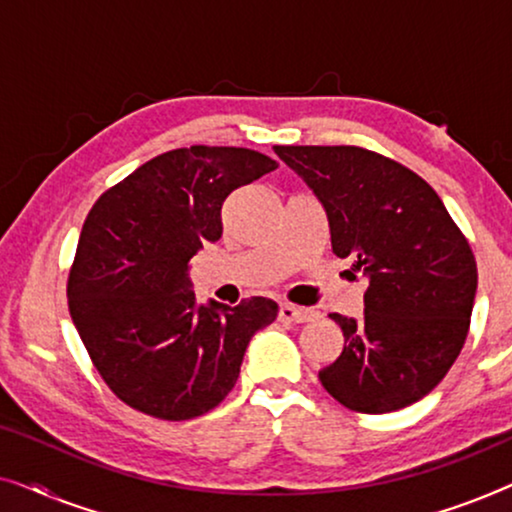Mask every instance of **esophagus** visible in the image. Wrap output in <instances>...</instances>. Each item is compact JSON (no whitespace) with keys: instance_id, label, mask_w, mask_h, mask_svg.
I'll return each mask as SVG.
<instances>
[{"instance_id":"esophagus-1","label":"esophagus","mask_w":512,"mask_h":512,"mask_svg":"<svg viewBox=\"0 0 512 512\" xmlns=\"http://www.w3.org/2000/svg\"><path fill=\"white\" fill-rule=\"evenodd\" d=\"M314 317H317V312L312 307H298L289 303L279 305V319L289 321V324H305V321H312Z\"/></svg>"}]
</instances>
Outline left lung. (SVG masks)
Masks as SVG:
<instances>
[{"mask_svg": "<svg viewBox=\"0 0 512 512\" xmlns=\"http://www.w3.org/2000/svg\"><path fill=\"white\" fill-rule=\"evenodd\" d=\"M324 207L333 254L368 289L359 319L328 314L345 347L319 380L349 410L417 403L447 375L471 324L478 268L443 200L396 160L359 146H275Z\"/></svg>", "mask_w": 512, "mask_h": 512, "instance_id": "8db88e82", "label": "left lung"}]
</instances>
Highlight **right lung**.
Wrapping results in <instances>:
<instances>
[{
    "label": "right lung",
    "instance_id": "add662e5",
    "mask_svg": "<svg viewBox=\"0 0 512 512\" xmlns=\"http://www.w3.org/2000/svg\"><path fill=\"white\" fill-rule=\"evenodd\" d=\"M275 167L237 146L174 149L90 209L69 314L97 373L130 408L167 422L205 415L235 387L254 333L277 319V303L263 296L198 303L188 277L202 244L223 233L228 195Z\"/></svg>",
    "mask_w": 512,
    "mask_h": 512
}]
</instances>
